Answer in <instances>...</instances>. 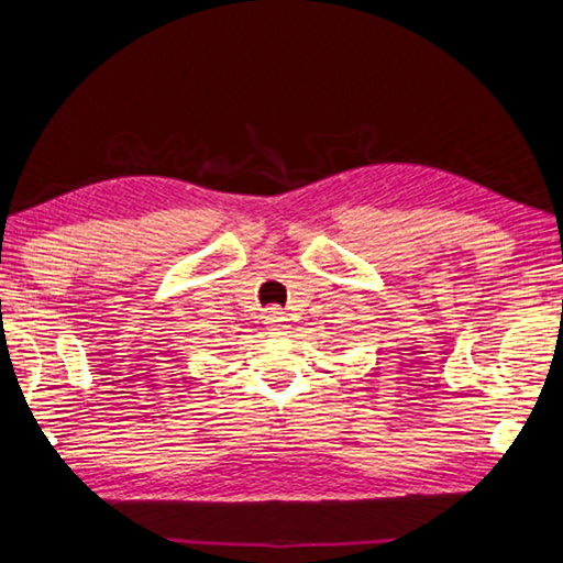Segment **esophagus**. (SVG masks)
I'll list each match as a JSON object with an SVG mask.
<instances>
[{"label": "esophagus", "mask_w": 563, "mask_h": 563, "mask_svg": "<svg viewBox=\"0 0 563 563\" xmlns=\"http://www.w3.org/2000/svg\"><path fill=\"white\" fill-rule=\"evenodd\" d=\"M265 327L268 330H283V327H288V317H285L280 308H268V312H265Z\"/></svg>", "instance_id": "obj_1"}]
</instances>
